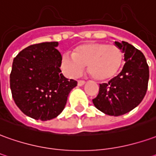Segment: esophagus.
<instances>
[{"instance_id":"1","label":"esophagus","mask_w":156,"mask_h":156,"mask_svg":"<svg viewBox=\"0 0 156 156\" xmlns=\"http://www.w3.org/2000/svg\"><path fill=\"white\" fill-rule=\"evenodd\" d=\"M84 83H85V81H83V80H78V86H83Z\"/></svg>"}]
</instances>
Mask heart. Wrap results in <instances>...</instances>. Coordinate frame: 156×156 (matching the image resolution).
<instances>
[{"label": "heart", "instance_id": "1", "mask_svg": "<svg viewBox=\"0 0 156 156\" xmlns=\"http://www.w3.org/2000/svg\"><path fill=\"white\" fill-rule=\"evenodd\" d=\"M123 61V52L115 44L88 42L79 44L73 55L63 54L61 68L69 78H77L87 66L89 75L96 80H107L118 73Z\"/></svg>", "mask_w": 156, "mask_h": 156}]
</instances>
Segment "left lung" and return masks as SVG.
Here are the masks:
<instances>
[{
  "label": "left lung",
  "instance_id": "left-lung-1",
  "mask_svg": "<svg viewBox=\"0 0 156 156\" xmlns=\"http://www.w3.org/2000/svg\"><path fill=\"white\" fill-rule=\"evenodd\" d=\"M124 53L122 72L107 83L100 84L99 94L93 100L94 106L106 115H124L138 106L148 88L149 66L142 52L127 42L115 41Z\"/></svg>",
  "mask_w": 156,
  "mask_h": 156
}]
</instances>
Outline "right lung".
Returning <instances> with one entry per match:
<instances>
[{
    "mask_svg": "<svg viewBox=\"0 0 156 156\" xmlns=\"http://www.w3.org/2000/svg\"><path fill=\"white\" fill-rule=\"evenodd\" d=\"M58 42L29 45L14 58L10 87L17 107L26 116L47 121L60 115L77 81L68 80L60 69Z\"/></svg>",
    "mask_w": 156,
    "mask_h": 156,
    "instance_id": "1",
    "label": "right lung"
}]
</instances>
